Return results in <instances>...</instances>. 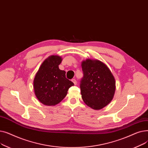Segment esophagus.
Instances as JSON below:
<instances>
[{
	"label": "esophagus",
	"mask_w": 148,
	"mask_h": 148,
	"mask_svg": "<svg viewBox=\"0 0 148 148\" xmlns=\"http://www.w3.org/2000/svg\"><path fill=\"white\" fill-rule=\"evenodd\" d=\"M72 82H73V83L74 84V85H75L77 84V81L75 80V79H73L72 80Z\"/></svg>",
	"instance_id": "34e87169"
}]
</instances>
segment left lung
Segmentation results:
<instances>
[{
  "label": "left lung",
  "mask_w": 148,
  "mask_h": 148,
  "mask_svg": "<svg viewBox=\"0 0 148 148\" xmlns=\"http://www.w3.org/2000/svg\"><path fill=\"white\" fill-rule=\"evenodd\" d=\"M82 67L84 74L80 83L82 99L92 109H102L113 98L114 77L104 62L97 59L83 60Z\"/></svg>",
  "instance_id": "1"
}]
</instances>
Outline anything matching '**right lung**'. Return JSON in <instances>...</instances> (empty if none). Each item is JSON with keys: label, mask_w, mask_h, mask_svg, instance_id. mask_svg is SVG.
I'll return each instance as SVG.
<instances>
[{"label": "right lung", "mask_w": 148, "mask_h": 148, "mask_svg": "<svg viewBox=\"0 0 148 148\" xmlns=\"http://www.w3.org/2000/svg\"><path fill=\"white\" fill-rule=\"evenodd\" d=\"M62 60L60 56H50L42 62L35 76V95L45 106L59 104L66 97L68 89L74 85L66 78L65 71L59 68Z\"/></svg>", "instance_id": "obj_1"}]
</instances>
